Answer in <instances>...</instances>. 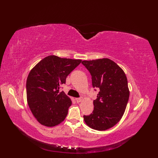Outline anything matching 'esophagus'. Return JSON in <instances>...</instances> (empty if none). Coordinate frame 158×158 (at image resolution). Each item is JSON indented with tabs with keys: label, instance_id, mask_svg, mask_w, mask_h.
Returning a JSON list of instances; mask_svg holds the SVG:
<instances>
[{
	"label": "esophagus",
	"instance_id": "obj_1",
	"mask_svg": "<svg viewBox=\"0 0 158 158\" xmlns=\"http://www.w3.org/2000/svg\"><path fill=\"white\" fill-rule=\"evenodd\" d=\"M82 98H76V102H77V103H79V102H82Z\"/></svg>",
	"mask_w": 158,
	"mask_h": 158
}]
</instances>
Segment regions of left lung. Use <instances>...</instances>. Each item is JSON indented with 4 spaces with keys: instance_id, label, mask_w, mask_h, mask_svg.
Instances as JSON below:
<instances>
[{
    "instance_id": "8db88e82",
    "label": "left lung",
    "mask_w": 158,
    "mask_h": 158,
    "mask_svg": "<svg viewBox=\"0 0 158 158\" xmlns=\"http://www.w3.org/2000/svg\"><path fill=\"white\" fill-rule=\"evenodd\" d=\"M82 64L92 76L93 88L99 89L94 100V111L84 115V121L95 130H107L121 120L126 109L129 98L127 76L109 59L84 60Z\"/></svg>"
}]
</instances>
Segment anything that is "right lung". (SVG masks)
Segmentation results:
<instances>
[{"label": "right lung", "instance_id": "1", "mask_svg": "<svg viewBox=\"0 0 158 158\" xmlns=\"http://www.w3.org/2000/svg\"><path fill=\"white\" fill-rule=\"evenodd\" d=\"M81 62L50 55L30 71L26 81L27 101L33 116L41 125L54 127L64 120L72 102L60 88Z\"/></svg>", "mask_w": 158, "mask_h": 158}]
</instances>
